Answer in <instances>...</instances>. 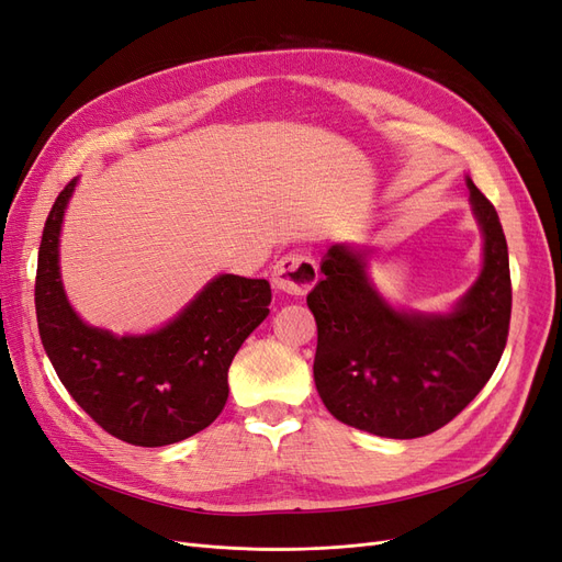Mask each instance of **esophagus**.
Listing matches in <instances>:
<instances>
[{
	"label": "esophagus",
	"instance_id": "34e87169",
	"mask_svg": "<svg viewBox=\"0 0 562 562\" xmlns=\"http://www.w3.org/2000/svg\"><path fill=\"white\" fill-rule=\"evenodd\" d=\"M271 281H274L279 291L288 295H304L307 291H312L314 283L318 281V267L312 255L307 252L302 250L285 252L283 258L274 265Z\"/></svg>",
	"mask_w": 562,
	"mask_h": 562
}]
</instances>
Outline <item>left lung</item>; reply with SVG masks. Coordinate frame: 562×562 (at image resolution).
<instances>
[{
    "label": "left lung",
    "mask_w": 562,
    "mask_h": 562,
    "mask_svg": "<svg viewBox=\"0 0 562 562\" xmlns=\"http://www.w3.org/2000/svg\"><path fill=\"white\" fill-rule=\"evenodd\" d=\"M483 229V271L450 314L398 312L366 271V250L335 244L307 295L318 345L314 382L339 422L384 438L446 427L495 372L512 321V271L495 206L467 178Z\"/></svg>",
    "instance_id": "left-lung-1"
}]
</instances>
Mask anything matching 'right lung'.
Here are the masks:
<instances>
[{"mask_svg": "<svg viewBox=\"0 0 562 562\" xmlns=\"http://www.w3.org/2000/svg\"><path fill=\"white\" fill-rule=\"evenodd\" d=\"M75 184H65L42 234L35 281L42 345L63 386L98 427L140 448L178 443L223 413L232 359L269 314V281L215 277L149 335L116 337L87 326L65 297L58 267L60 225Z\"/></svg>", "mask_w": 562, "mask_h": 562, "instance_id": "right-lung-1", "label": "right lung"}]
</instances>
